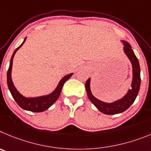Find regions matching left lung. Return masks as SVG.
Wrapping results in <instances>:
<instances>
[{
	"mask_svg": "<svg viewBox=\"0 0 151 151\" xmlns=\"http://www.w3.org/2000/svg\"><path fill=\"white\" fill-rule=\"evenodd\" d=\"M123 45V52L126 54L132 67V80L131 88L129 89L125 94L124 96L121 99H117L116 101L112 102H105L101 101L100 99L95 97L92 93L90 88L91 78L88 79L85 84V87L87 92L88 98L91 102L94 104L99 111L108 115L116 114H120L123 111H126L130 106L133 104L138 94V91L141 85V77H140V65L137 57L132 50V47L128 42L125 40H120Z\"/></svg>",
	"mask_w": 151,
	"mask_h": 151,
	"instance_id": "obj_1",
	"label": "left lung"
}]
</instances>
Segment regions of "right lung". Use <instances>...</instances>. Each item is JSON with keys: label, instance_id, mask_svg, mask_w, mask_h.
<instances>
[{"label": "right lung", "instance_id": "add662e5", "mask_svg": "<svg viewBox=\"0 0 151 151\" xmlns=\"http://www.w3.org/2000/svg\"><path fill=\"white\" fill-rule=\"evenodd\" d=\"M26 38L27 37H25L22 43L18 48L16 49V50L12 55L10 62H9V69L7 70V86L9 89V92L11 93L12 96L16 101V102L22 109L25 110V111H32V112H43V111L48 109L50 107H51L56 101L57 99H59L64 83L73 75V73L64 76L60 80L55 89L50 94L37 96V97H25V96H22L15 87L14 84H13V80H12V68H13V60L15 54L18 51L19 49L23 45V43H25Z\"/></svg>", "mask_w": 151, "mask_h": 151}]
</instances>
